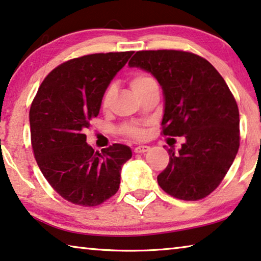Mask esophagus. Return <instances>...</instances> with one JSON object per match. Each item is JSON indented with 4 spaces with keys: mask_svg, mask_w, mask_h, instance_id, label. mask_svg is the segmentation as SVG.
<instances>
[{
    "mask_svg": "<svg viewBox=\"0 0 261 261\" xmlns=\"http://www.w3.org/2000/svg\"><path fill=\"white\" fill-rule=\"evenodd\" d=\"M149 150H150V146L139 145L137 147H135V153H144V152H147Z\"/></svg>",
    "mask_w": 261,
    "mask_h": 261,
    "instance_id": "obj_1",
    "label": "esophagus"
}]
</instances>
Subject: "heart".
Instances as JSON below:
<instances>
[{
	"label": "heart",
	"instance_id": "1",
	"mask_svg": "<svg viewBox=\"0 0 261 261\" xmlns=\"http://www.w3.org/2000/svg\"><path fill=\"white\" fill-rule=\"evenodd\" d=\"M130 85L132 90L135 91L136 95H138L139 92L145 90L149 87H152V85H157V82L153 79L152 76H150L149 73L145 72H139L136 73V75L132 77L130 81ZM114 88L109 87L104 95L102 97V108L104 110H108L111 106L112 97H114ZM120 134L130 138L135 139H142L144 136H145V130L143 129L142 125H139L137 123H125L120 126Z\"/></svg>",
	"mask_w": 261,
	"mask_h": 261
}]
</instances>
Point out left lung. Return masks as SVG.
Segmentation results:
<instances>
[{"label":"left lung","mask_w":261,"mask_h":261,"mask_svg":"<svg viewBox=\"0 0 261 261\" xmlns=\"http://www.w3.org/2000/svg\"><path fill=\"white\" fill-rule=\"evenodd\" d=\"M130 68L150 72L164 95L163 135L181 137L157 177L170 196L198 200L215 191L239 149V110L232 92L205 58L180 50L137 51Z\"/></svg>","instance_id":"1"}]
</instances>
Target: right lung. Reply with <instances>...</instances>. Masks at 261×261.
Here are the masks:
<instances>
[{
	"label": "right lung",
	"instance_id": "add662e5",
	"mask_svg": "<svg viewBox=\"0 0 261 261\" xmlns=\"http://www.w3.org/2000/svg\"><path fill=\"white\" fill-rule=\"evenodd\" d=\"M134 51L92 54L53 70L31 103V145L51 188L70 203L97 206L118 191L131 149L114 144L95 151L85 130L99 114L102 97Z\"/></svg>",
	"mask_w": 261,
	"mask_h": 261
}]
</instances>
